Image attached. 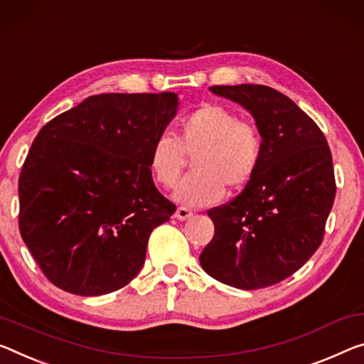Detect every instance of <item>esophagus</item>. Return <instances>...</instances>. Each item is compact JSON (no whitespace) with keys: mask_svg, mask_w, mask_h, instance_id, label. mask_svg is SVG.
<instances>
[{"mask_svg":"<svg viewBox=\"0 0 364 364\" xmlns=\"http://www.w3.org/2000/svg\"><path fill=\"white\" fill-rule=\"evenodd\" d=\"M174 216L177 218L178 221H186V220H188V218H192L193 213H192V210L186 208V206H178V208L176 210Z\"/></svg>","mask_w":364,"mask_h":364,"instance_id":"34e87169","label":"esophagus"}]
</instances>
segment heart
Returning <instances> with one entry per match:
<instances>
[{
	"instance_id": "b5f03b06",
	"label": "heart",
	"mask_w": 364,
	"mask_h": 364,
	"mask_svg": "<svg viewBox=\"0 0 364 364\" xmlns=\"http://www.w3.org/2000/svg\"><path fill=\"white\" fill-rule=\"evenodd\" d=\"M262 136L259 128L223 105L205 104L182 119L176 139L159 136L151 146L149 169L156 183L174 188L193 159L195 174L177 187L174 198L187 206H208L220 201L225 186L240 188L259 167Z\"/></svg>"
}]
</instances>
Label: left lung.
Here are the masks:
<instances>
[{
    "mask_svg": "<svg viewBox=\"0 0 364 364\" xmlns=\"http://www.w3.org/2000/svg\"><path fill=\"white\" fill-rule=\"evenodd\" d=\"M210 91L252 114L264 149L242 192L208 210L215 236L200 264L229 287H272L299 270L322 242L337 190L331 148L316 122L277 89L237 85Z\"/></svg>",
    "mask_w": 364,
    "mask_h": 364,
    "instance_id": "obj_1",
    "label": "left lung"
}]
</instances>
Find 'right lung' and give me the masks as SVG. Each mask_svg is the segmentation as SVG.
<instances>
[{
    "label": "right lung",
    "instance_id": "1",
    "mask_svg": "<svg viewBox=\"0 0 364 364\" xmlns=\"http://www.w3.org/2000/svg\"><path fill=\"white\" fill-rule=\"evenodd\" d=\"M177 105L176 92L99 94L38 132L19 177V231L55 287L100 296L141 270L151 231L176 211L149 153Z\"/></svg>",
    "mask_w": 364,
    "mask_h": 364
}]
</instances>
